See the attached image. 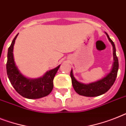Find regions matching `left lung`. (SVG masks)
Returning a JSON list of instances; mask_svg holds the SVG:
<instances>
[{
	"mask_svg": "<svg viewBox=\"0 0 126 126\" xmlns=\"http://www.w3.org/2000/svg\"><path fill=\"white\" fill-rule=\"evenodd\" d=\"M106 34L110 42L113 46L114 62H113L111 71H110V73H108L105 77L102 79L101 80L96 81L95 82L90 83L89 84H84L77 80L73 76V70L71 71L70 76L71 78L73 86L75 91L80 95L85 96H97L104 94L111 88L116 80L118 70V60L116 55V48L114 42L112 41L106 33Z\"/></svg>",
	"mask_w": 126,
	"mask_h": 126,
	"instance_id": "left-lung-1",
	"label": "left lung"
}]
</instances>
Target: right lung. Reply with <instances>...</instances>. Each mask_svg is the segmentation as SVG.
Listing matches in <instances>:
<instances>
[{"label":"right lung","mask_w":126,"mask_h":126,"mask_svg":"<svg viewBox=\"0 0 126 126\" xmlns=\"http://www.w3.org/2000/svg\"><path fill=\"white\" fill-rule=\"evenodd\" d=\"M18 35L13 38L8 48L6 71L9 81L16 92L25 98L37 99L47 96L53 88V79L61 65L47 71L42 77L36 79L25 77L15 65L13 58V46Z\"/></svg>","instance_id":"add662e5"}]
</instances>
